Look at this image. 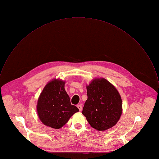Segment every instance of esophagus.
Listing matches in <instances>:
<instances>
[{
	"label": "esophagus",
	"instance_id": "1",
	"mask_svg": "<svg viewBox=\"0 0 159 159\" xmlns=\"http://www.w3.org/2000/svg\"><path fill=\"white\" fill-rule=\"evenodd\" d=\"M77 107L78 108V109H79V110H80V111H82V106H81V105H78Z\"/></svg>",
	"mask_w": 159,
	"mask_h": 159
}]
</instances>
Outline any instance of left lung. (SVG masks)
Here are the masks:
<instances>
[{"label": "left lung", "mask_w": 159, "mask_h": 159, "mask_svg": "<svg viewBox=\"0 0 159 159\" xmlns=\"http://www.w3.org/2000/svg\"><path fill=\"white\" fill-rule=\"evenodd\" d=\"M88 99L83 115L98 131L115 126L122 114V100L116 88L105 78H94L86 85Z\"/></svg>", "instance_id": "left-lung-1"}]
</instances>
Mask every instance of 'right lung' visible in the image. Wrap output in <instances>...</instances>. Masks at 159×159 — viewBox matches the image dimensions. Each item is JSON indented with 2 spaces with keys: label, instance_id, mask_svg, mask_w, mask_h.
<instances>
[{
  "label": "right lung",
  "instance_id": "right-lung-1",
  "mask_svg": "<svg viewBox=\"0 0 159 159\" xmlns=\"http://www.w3.org/2000/svg\"><path fill=\"white\" fill-rule=\"evenodd\" d=\"M65 81L53 79L47 83L38 100L36 110L41 121L46 126L59 129L79 111L71 104L65 89Z\"/></svg>",
  "mask_w": 159,
  "mask_h": 159
}]
</instances>
